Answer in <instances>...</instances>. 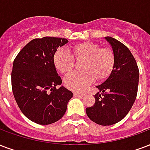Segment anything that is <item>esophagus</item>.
Here are the masks:
<instances>
[{
  "label": "esophagus",
  "mask_w": 150,
  "mask_h": 150,
  "mask_svg": "<svg viewBox=\"0 0 150 150\" xmlns=\"http://www.w3.org/2000/svg\"><path fill=\"white\" fill-rule=\"evenodd\" d=\"M74 96L75 97H83V94H80V93H74Z\"/></svg>",
  "instance_id": "obj_1"
}]
</instances>
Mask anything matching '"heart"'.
Instances as JSON below:
<instances>
[{"instance_id": "1", "label": "heart", "mask_w": 150, "mask_h": 150, "mask_svg": "<svg viewBox=\"0 0 150 150\" xmlns=\"http://www.w3.org/2000/svg\"><path fill=\"white\" fill-rule=\"evenodd\" d=\"M74 57L83 59L82 71L73 72L64 79L67 88L74 91H83L94 80H105L112 73L115 66V55L111 49L101 47L100 44L84 41L71 47ZM71 54L64 48H59L53 55V64L62 74L69 73L75 65Z\"/></svg>"}]
</instances>
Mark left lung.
Here are the masks:
<instances>
[{
  "mask_svg": "<svg viewBox=\"0 0 150 150\" xmlns=\"http://www.w3.org/2000/svg\"><path fill=\"white\" fill-rule=\"evenodd\" d=\"M115 55V66L108 78L97 86L95 103L86 109L90 119L101 126H110L126 117L135 102L139 71L130 51L120 41L105 37Z\"/></svg>",
  "mask_w": 150,
  "mask_h": 150,
  "instance_id": "1",
  "label": "left lung"
}]
</instances>
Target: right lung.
I'll return each instance as SVG.
<instances>
[{
    "instance_id": "right-lung-1",
    "label": "right lung",
    "mask_w": 150,
    "mask_h": 150,
    "mask_svg": "<svg viewBox=\"0 0 150 150\" xmlns=\"http://www.w3.org/2000/svg\"><path fill=\"white\" fill-rule=\"evenodd\" d=\"M64 38L46 36L34 39L24 46L13 62L12 88L19 108L34 122L48 125L59 120L73 93L60 86L62 79L53 64Z\"/></svg>"
}]
</instances>
